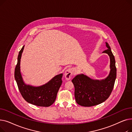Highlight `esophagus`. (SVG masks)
I'll return each mask as SVG.
<instances>
[{
	"label": "esophagus",
	"instance_id": "esophagus-1",
	"mask_svg": "<svg viewBox=\"0 0 132 132\" xmlns=\"http://www.w3.org/2000/svg\"><path fill=\"white\" fill-rule=\"evenodd\" d=\"M73 74V70L72 68H68L65 72V77L67 80H70Z\"/></svg>",
	"mask_w": 132,
	"mask_h": 132
}]
</instances>
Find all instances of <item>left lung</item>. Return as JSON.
<instances>
[{
  "instance_id": "1",
  "label": "left lung",
  "mask_w": 132,
  "mask_h": 132,
  "mask_svg": "<svg viewBox=\"0 0 132 132\" xmlns=\"http://www.w3.org/2000/svg\"><path fill=\"white\" fill-rule=\"evenodd\" d=\"M106 46L108 49L103 52L107 53L110 59L111 70L108 77L100 81L81 74L72 80L75 88V101L81 106L89 107L98 105L105 101L112 93L116 79L117 68L114 57L107 42Z\"/></svg>"
}]
</instances>
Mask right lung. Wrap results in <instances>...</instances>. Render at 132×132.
I'll use <instances>...</instances> for the list:
<instances>
[{"mask_svg":"<svg viewBox=\"0 0 132 132\" xmlns=\"http://www.w3.org/2000/svg\"><path fill=\"white\" fill-rule=\"evenodd\" d=\"M23 48L24 46L19 53L14 72L15 79L19 91L28 103L38 106H50L56 99L58 92L62 82V74L55 76L47 84L39 87L25 84L20 73V60Z\"/></svg>","mask_w":132,"mask_h":132,"instance_id":"obj_1","label":"right lung"}]
</instances>
